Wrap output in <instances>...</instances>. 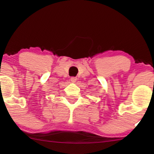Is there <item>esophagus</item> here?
<instances>
[{
	"label": "esophagus",
	"mask_w": 154,
	"mask_h": 154,
	"mask_svg": "<svg viewBox=\"0 0 154 154\" xmlns=\"http://www.w3.org/2000/svg\"><path fill=\"white\" fill-rule=\"evenodd\" d=\"M77 78L76 77H72L71 78V82L72 83H75L77 82Z\"/></svg>",
	"instance_id": "34e87169"
}]
</instances>
